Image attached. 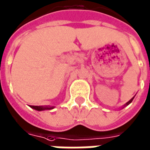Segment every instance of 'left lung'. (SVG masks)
I'll return each instance as SVG.
<instances>
[{"mask_svg":"<svg viewBox=\"0 0 150 150\" xmlns=\"http://www.w3.org/2000/svg\"><path fill=\"white\" fill-rule=\"evenodd\" d=\"M133 98H134V97H133V98H131V100L129 101V102H127V103H126V104L124 105V106H127V105H129V104H130V103H131V102H132V100H133Z\"/></svg>","mask_w":150,"mask_h":150,"instance_id":"8db88e82","label":"left lung"}]
</instances>
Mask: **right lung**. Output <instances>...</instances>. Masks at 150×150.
Instances as JSON below:
<instances>
[{
    "mask_svg": "<svg viewBox=\"0 0 150 150\" xmlns=\"http://www.w3.org/2000/svg\"><path fill=\"white\" fill-rule=\"evenodd\" d=\"M32 108L35 110H38V111H42V110H49L52 109L53 107H47V106H30Z\"/></svg>",
    "mask_w": 150,
    "mask_h": 150,
    "instance_id": "add662e5",
    "label": "right lung"
}]
</instances>
